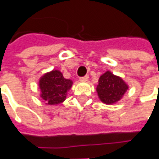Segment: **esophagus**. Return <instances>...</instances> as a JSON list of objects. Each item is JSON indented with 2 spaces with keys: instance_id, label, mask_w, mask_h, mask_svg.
Masks as SVG:
<instances>
[{
  "instance_id": "obj_1",
  "label": "esophagus",
  "mask_w": 159,
  "mask_h": 159,
  "mask_svg": "<svg viewBox=\"0 0 159 159\" xmlns=\"http://www.w3.org/2000/svg\"><path fill=\"white\" fill-rule=\"evenodd\" d=\"M88 79H89V75H86V76L80 77V81H87Z\"/></svg>"
}]
</instances>
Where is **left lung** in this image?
I'll return each instance as SVG.
<instances>
[{
    "label": "left lung",
    "mask_w": 159,
    "mask_h": 159,
    "mask_svg": "<svg viewBox=\"0 0 159 159\" xmlns=\"http://www.w3.org/2000/svg\"><path fill=\"white\" fill-rule=\"evenodd\" d=\"M128 89L122 78L114 76L110 71L103 74L99 79L97 92L100 100L106 104H112L119 100Z\"/></svg>",
    "instance_id": "1"
}]
</instances>
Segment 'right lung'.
<instances>
[{"label": "right lung", "instance_id": "1", "mask_svg": "<svg viewBox=\"0 0 159 159\" xmlns=\"http://www.w3.org/2000/svg\"><path fill=\"white\" fill-rule=\"evenodd\" d=\"M39 85L42 99L48 105H56L65 100L72 81L66 79L59 70H52L42 76Z\"/></svg>", "mask_w": 159, "mask_h": 159}]
</instances>
